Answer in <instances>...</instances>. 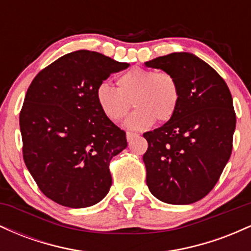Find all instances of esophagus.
Masks as SVG:
<instances>
[{
    "instance_id": "1",
    "label": "esophagus",
    "mask_w": 251,
    "mask_h": 251,
    "mask_svg": "<svg viewBox=\"0 0 251 251\" xmlns=\"http://www.w3.org/2000/svg\"><path fill=\"white\" fill-rule=\"evenodd\" d=\"M135 137H138L137 133H133V132H126V138H127V142H131V140Z\"/></svg>"
}]
</instances>
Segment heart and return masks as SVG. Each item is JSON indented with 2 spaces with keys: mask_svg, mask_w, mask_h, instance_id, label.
<instances>
[{
  "mask_svg": "<svg viewBox=\"0 0 251 251\" xmlns=\"http://www.w3.org/2000/svg\"><path fill=\"white\" fill-rule=\"evenodd\" d=\"M118 88L101 83L97 88V102L107 119L118 123L133 105L137 109L125 120L131 129H146L172 119L179 103V87L171 74L135 67L120 74Z\"/></svg>",
  "mask_w": 251,
  "mask_h": 251,
  "instance_id": "b5f03b06",
  "label": "heart"
}]
</instances>
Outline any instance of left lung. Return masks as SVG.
I'll return each mask as SVG.
<instances>
[{"mask_svg": "<svg viewBox=\"0 0 251 251\" xmlns=\"http://www.w3.org/2000/svg\"><path fill=\"white\" fill-rule=\"evenodd\" d=\"M144 65L171 74L179 87L174 118L144 133L146 184L164 203H195L214 189L231 155V93L220 74L192 53H171Z\"/></svg>", "mask_w": 251, "mask_h": 251, "instance_id": "left-lung-1", "label": "left lung"}]
</instances>
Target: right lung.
Wrapping results in <instances>:
<instances>
[{
  "mask_svg": "<svg viewBox=\"0 0 251 251\" xmlns=\"http://www.w3.org/2000/svg\"><path fill=\"white\" fill-rule=\"evenodd\" d=\"M128 66L97 51H72L40 72L28 88L20 113L24 159L43 195L60 205L87 208L108 194L109 162L127 142L103 116L96 93Z\"/></svg>",
  "mask_w": 251,
  "mask_h": 251,
  "instance_id": "add662e5",
  "label": "right lung"
}]
</instances>
